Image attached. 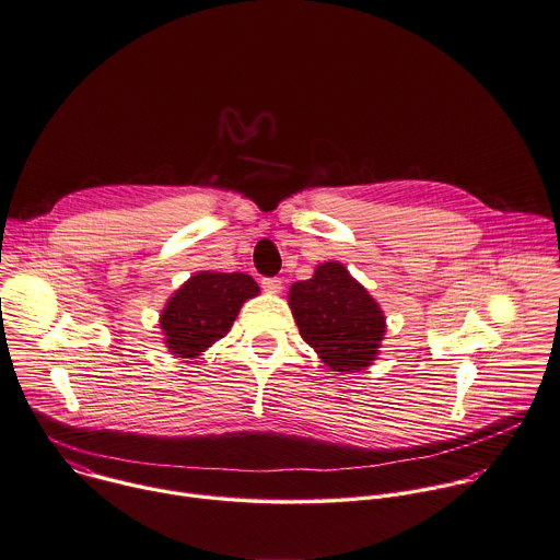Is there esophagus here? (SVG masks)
<instances>
[{
  "label": "esophagus",
  "instance_id": "esophagus-1",
  "mask_svg": "<svg viewBox=\"0 0 560 560\" xmlns=\"http://www.w3.org/2000/svg\"><path fill=\"white\" fill-rule=\"evenodd\" d=\"M261 288L270 294H279L281 288H283V281L277 279V277H268V279H261Z\"/></svg>",
  "mask_w": 560,
  "mask_h": 560
}]
</instances>
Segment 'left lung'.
<instances>
[{
  "mask_svg": "<svg viewBox=\"0 0 560 560\" xmlns=\"http://www.w3.org/2000/svg\"><path fill=\"white\" fill-rule=\"evenodd\" d=\"M301 338L340 373L371 366L380 353L386 318L375 299L338 261H325L288 294Z\"/></svg>",
  "mask_w": 560,
  "mask_h": 560,
  "instance_id": "obj_1",
  "label": "left lung"
}]
</instances>
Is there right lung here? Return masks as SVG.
Segmentation results:
<instances>
[{
    "label": "right lung",
    "mask_w": 560,
    "mask_h": 560,
    "mask_svg": "<svg viewBox=\"0 0 560 560\" xmlns=\"http://www.w3.org/2000/svg\"><path fill=\"white\" fill-rule=\"evenodd\" d=\"M259 294V285L244 272H198L165 303L161 329L165 347L176 358H196L224 338L244 301Z\"/></svg>",
    "instance_id": "1"
}]
</instances>
